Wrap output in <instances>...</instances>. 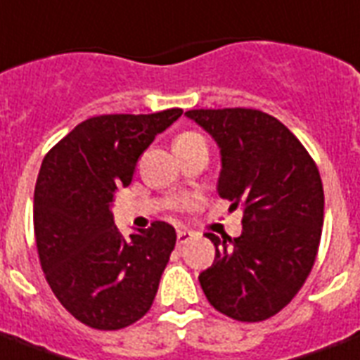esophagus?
Here are the masks:
<instances>
[{
  "mask_svg": "<svg viewBox=\"0 0 360 360\" xmlns=\"http://www.w3.org/2000/svg\"><path fill=\"white\" fill-rule=\"evenodd\" d=\"M192 232H188V230H179L177 232V245H183V243H186V241L192 240Z\"/></svg>",
  "mask_w": 360,
  "mask_h": 360,
  "instance_id": "esophagus-1",
  "label": "esophagus"
}]
</instances>
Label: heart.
Segmentation results:
<instances>
[{
  "label": "heart",
  "mask_w": 360,
  "mask_h": 360,
  "mask_svg": "<svg viewBox=\"0 0 360 360\" xmlns=\"http://www.w3.org/2000/svg\"><path fill=\"white\" fill-rule=\"evenodd\" d=\"M191 137H202V136H198V134H194V131H186V134H183V136L177 137V141H181V139H191Z\"/></svg>",
  "instance_id": "b5f03b06"
}]
</instances>
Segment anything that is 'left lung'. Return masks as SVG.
I'll return each mask as SVG.
<instances>
[{
	"mask_svg": "<svg viewBox=\"0 0 360 360\" xmlns=\"http://www.w3.org/2000/svg\"><path fill=\"white\" fill-rule=\"evenodd\" d=\"M221 149L217 192L243 207L238 238L207 234L213 264L200 274L205 298L236 321L257 323L289 304L314 268L325 215L319 169L296 136L257 109H192Z\"/></svg>",
	"mask_w": 360,
	"mask_h": 360,
	"instance_id": "1",
	"label": "left lung"
}]
</instances>
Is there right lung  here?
<instances>
[{
	"instance_id": "obj_1",
	"label": "right lung",
	"mask_w": 360,
	"mask_h": 360,
	"mask_svg": "<svg viewBox=\"0 0 360 360\" xmlns=\"http://www.w3.org/2000/svg\"><path fill=\"white\" fill-rule=\"evenodd\" d=\"M183 109L100 115L77 124L41 164L34 230L41 268L60 304L98 330H119L153 306L175 247V229L155 221L124 238L111 204L137 160Z\"/></svg>"
}]
</instances>
